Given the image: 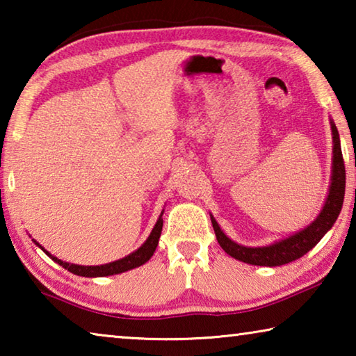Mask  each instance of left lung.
Wrapping results in <instances>:
<instances>
[{"label": "left lung", "mask_w": 356, "mask_h": 356, "mask_svg": "<svg viewBox=\"0 0 356 356\" xmlns=\"http://www.w3.org/2000/svg\"><path fill=\"white\" fill-rule=\"evenodd\" d=\"M331 134H333V170H331V184L330 191L325 201L323 207L318 213L317 218L311 222L308 227L301 229L300 232L287 237L280 242H275L268 246H243L229 238L225 232L221 231L218 222L210 215L212 226L215 231L216 240L222 250L229 256L251 265H262V267H278L292 261H297L301 256H305L309 250L321 242L322 237L327 234L334 221L339 216L344 202L346 195V166L344 159H342L339 134L333 120H331Z\"/></svg>", "instance_id": "obj_1"}]
</instances>
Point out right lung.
<instances>
[{"label": "right lung", "mask_w": 356, "mask_h": 356, "mask_svg": "<svg viewBox=\"0 0 356 356\" xmlns=\"http://www.w3.org/2000/svg\"><path fill=\"white\" fill-rule=\"evenodd\" d=\"M161 215H163V212H161ZM161 215L159 216V220H156L152 232H150V236L147 237L146 242L140 246V248L131 252V254L119 259V261H114V262L105 264V265H76V264L64 262V261H61V259H58L53 254H50V252H48L44 246H40L38 242H35V240H34V243L38 245L48 257H51L56 264H59L61 267L69 270V272L74 275L86 276V278H95V276H110V275L124 273V272H129V270H131V268H136V267H140V265L146 264L149 259L152 257L156 245H159L161 227H163V218H161Z\"/></svg>", "instance_id": "1"}]
</instances>
